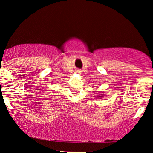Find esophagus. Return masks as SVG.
<instances>
[{
	"label": "esophagus",
	"mask_w": 153,
	"mask_h": 153,
	"mask_svg": "<svg viewBox=\"0 0 153 153\" xmlns=\"http://www.w3.org/2000/svg\"><path fill=\"white\" fill-rule=\"evenodd\" d=\"M75 72H76L77 73H80V71H76Z\"/></svg>",
	"instance_id": "obj_1"
}]
</instances>
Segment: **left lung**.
Instances as JSON below:
<instances>
[{"mask_svg":"<svg viewBox=\"0 0 153 153\" xmlns=\"http://www.w3.org/2000/svg\"><path fill=\"white\" fill-rule=\"evenodd\" d=\"M98 97H103V95H101V96H98Z\"/></svg>","mask_w":153,"mask_h":153,"instance_id":"8db88e82","label":"left lung"}]
</instances>
